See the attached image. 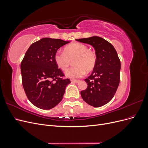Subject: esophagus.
Masks as SVG:
<instances>
[{"mask_svg": "<svg viewBox=\"0 0 148 148\" xmlns=\"http://www.w3.org/2000/svg\"><path fill=\"white\" fill-rule=\"evenodd\" d=\"M71 82H73V83H78V82H79V80H74V79H73V80H71Z\"/></svg>", "mask_w": 148, "mask_h": 148, "instance_id": "1", "label": "esophagus"}]
</instances>
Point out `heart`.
<instances>
[{
    "mask_svg": "<svg viewBox=\"0 0 148 148\" xmlns=\"http://www.w3.org/2000/svg\"><path fill=\"white\" fill-rule=\"evenodd\" d=\"M73 60V65L65 72V77L75 79L81 78L86 72H90L95 68L97 62V56L95 51L89 50L88 47L80 42L70 44L64 47V52H57L53 59L60 70L65 71Z\"/></svg>",
    "mask_w": 148,
    "mask_h": 148,
    "instance_id": "b5f03b06",
    "label": "heart"
}]
</instances>
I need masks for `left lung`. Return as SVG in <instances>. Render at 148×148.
<instances>
[{
    "label": "left lung",
    "instance_id": "left-lung-1",
    "mask_svg": "<svg viewBox=\"0 0 148 148\" xmlns=\"http://www.w3.org/2000/svg\"><path fill=\"white\" fill-rule=\"evenodd\" d=\"M76 40L90 44L97 56L95 68L84 79L88 87L81 91L82 97L89 105L101 107L112 99L120 83L121 65L117 51L110 42L99 36Z\"/></svg>",
    "mask_w": 148,
    "mask_h": 148
}]
</instances>
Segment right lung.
Masks as SVG:
<instances>
[{"mask_svg":"<svg viewBox=\"0 0 148 148\" xmlns=\"http://www.w3.org/2000/svg\"><path fill=\"white\" fill-rule=\"evenodd\" d=\"M59 39L42 38L29 46L21 63L22 84L29 101L36 107L49 110L62 101L69 79L58 69L53 57L69 43Z\"/></svg>","mask_w":148,"mask_h":148,"instance_id":"obj_1","label":"right lung"}]
</instances>
